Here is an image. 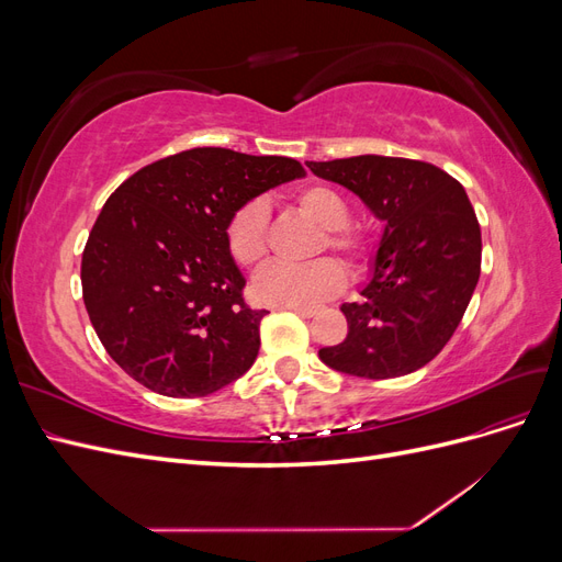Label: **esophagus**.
Returning a JSON list of instances; mask_svg holds the SVG:
<instances>
[{
    "label": "esophagus",
    "instance_id": "34e87169",
    "mask_svg": "<svg viewBox=\"0 0 562 562\" xmlns=\"http://www.w3.org/2000/svg\"><path fill=\"white\" fill-rule=\"evenodd\" d=\"M283 310H291V312H295V314H300L304 318H312L316 314L314 307H283Z\"/></svg>",
    "mask_w": 562,
    "mask_h": 562
}]
</instances>
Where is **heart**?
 Listing matches in <instances>:
<instances>
[{
	"label": "heart",
	"mask_w": 562,
	"mask_h": 562,
	"mask_svg": "<svg viewBox=\"0 0 562 562\" xmlns=\"http://www.w3.org/2000/svg\"><path fill=\"white\" fill-rule=\"evenodd\" d=\"M295 209L321 227L316 250L337 252L349 269H361L375 252V239L349 223L351 211L347 199L328 184H307L293 196ZM269 211L265 201L252 199L241 203L225 227V241L236 265L255 267L267 255ZM345 283V271L330 258H318L307 265H265L252 277L250 295L260 304L274 307H312L335 295Z\"/></svg>",
	"instance_id": "1"
}]
</instances>
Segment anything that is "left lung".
Returning a JSON list of instances; mask_svg holds the SVG:
<instances>
[{
  "label": "left lung",
  "mask_w": 562,
  "mask_h": 562,
  "mask_svg": "<svg viewBox=\"0 0 562 562\" xmlns=\"http://www.w3.org/2000/svg\"><path fill=\"white\" fill-rule=\"evenodd\" d=\"M384 223L361 302H345V342L318 359L353 378L389 380L427 366L448 345L481 277V227L471 201L438 166L361 155L310 161Z\"/></svg>",
  "instance_id": "left-lung-1"
}]
</instances>
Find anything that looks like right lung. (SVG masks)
<instances>
[{"label": "right lung", "instance_id": "obj_1", "mask_svg": "<svg viewBox=\"0 0 562 562\" xmlns=\"http://www.w3.org/2000/svg\"><path fill=\"white\" fill-rule=\"evenodd\" d=\"M302 176L288 157L194 147L116 187L83 248L81 291L126 375L161 396L199 398L255 363L267 310L244 302L225 227L241 203Z\"/></svg>", "mask_w": 562, "mask_h": 562}]
</instances>
